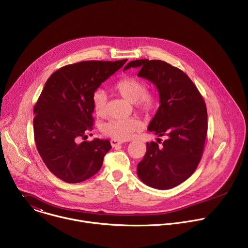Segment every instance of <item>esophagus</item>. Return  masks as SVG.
Wrapping results in <instances>:
<instances>
[{
  "mask_svg": "<svg viewBox=\"0 0 248 248\" xmlns=\"http://www.w3.org/2000/svg\"><path fill=\"white\" fill-rule=\"evenodd\" d=\"M124 142L122 140H118V139H112L111 140V144L113 147H117V146H120L122 145Z\"/></svg>",
  "mask_w": 248,
  "mask_h": 248,
  "instance_id": "1",
  "label": "esophagus"
}]
</instances>
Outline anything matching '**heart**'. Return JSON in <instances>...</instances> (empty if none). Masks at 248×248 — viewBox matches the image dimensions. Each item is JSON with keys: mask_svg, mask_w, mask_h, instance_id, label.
I'll use <instances>...</instances> for the list:
<instances>
[{"mask_svg": "<svg viewBox=\"0 0 248 248\" xmlns=\"http://www.w3.org/2000/svg\"><path fill=\"white\" fill-rule=\"evenodd\" d=\"M146 83L137 78L126 77L114 84V90L123 98L132 103L134 107L145 114L154 112L158 106L155 93L146 91ZM107 96L102 90H97L92 96L95 114L103 118L107 115ZM141 128V123L135 118L111 120L103 126L105 134L119 140H127Z\"/></svg>", "mask_w": 248, "mask_h": 248, "instance_id": "obj_1", "label": "heart"}]
</instances>
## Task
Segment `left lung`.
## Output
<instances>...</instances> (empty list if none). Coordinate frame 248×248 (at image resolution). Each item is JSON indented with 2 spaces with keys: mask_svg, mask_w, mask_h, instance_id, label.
<instances>
[{
  "mask_svg": "<svg viewBox=\"0 0 248 248\" xmlns=\"http://www.w3.org/2000/svg\"><path fill=\"white\" fill-rule=\"evenodd\" d=\"M130 67L140 68L137 76L157 87L160 106L148 130L166 137L146 143L137 175L153 188H172L186 181L201 160L208 128L205 102L188 76L166 62L135 60L124 70Z\"/></svg>",
  "mask_w": 248,
  "mask_h": 248,
  "instance_id": "1",
  "label": "left lung"
}]
</instances>
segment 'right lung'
I'll use <instances>...</instances> for the list:
<instances>
[{
  "instance_id": "right-lung-1",
  "label": "right lung",
  "mask_w": 248,
  "mask_h": 248,
  "mask_svg": "<svg viewBox=\"0 0 248 248\" xmlns=\"http://www.w3.org/2000/svg\"><path fill=\"white\" fill-rule=\"evenodd\" d=\"M126 61L67 64L46 81L33 109L34 139L43 162L62 181L78 184L91 178L112 148L108 139L78 140L93 128L94 92Z\"/></svg>"
}]
</instances>
